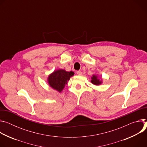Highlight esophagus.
<instances>
[{"mask_svg": "<svg viewBox=\"0 0 147 147\" xmlns=\"http://www.w3.org/2000/svg\"><path fill=\"white\" fill-rule=\"evenodd\" d=\"M76 74L78 75H82V72H81L80 71H78L76 72Z\"/></svg>", "mask_w": 147, "mask_h": 147, "instance_id": "esophagus-1", "label": "esophagus"}]
</instances>
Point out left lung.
Returning a JSON list of instances; mask_svg holds the SVG:
<instances>
[{"instance_id": "8db88e82", "label": "left lung", "mask_w": 147, "mask_h": 147, "mask_svg": "<svg viewBox=\"0 0 147 147\" xmlns=\"http://www.w3.org/2000/svg\"><path fill=\"white\" fill-rule=\"evenodd\" d=\"M91 79H92L91 82L95 85H99L102 83V80H100L99 79H98V76L97 75H93L91 78Z\"/></svg>"}]
</instances>
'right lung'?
I'll return each instance as SVG.
<instances>
[{
    "label": "right lung",
    "mask_w": 147,
    "mask_h": 147,
    "mask_svg": "<svg viewBox=\"0 0 147 147\" xmlns=\"http://www.w3.org/2000/svg\"><path fill=\"white\" fill-rule=\"evenodd\" d=\"M74 75V72L72 71L67 72L64 69L57 70L49 75L48 83L52 88L61 92Z\"/></svg>",
    "instance_id": "add662e5"
}]
</instances>
